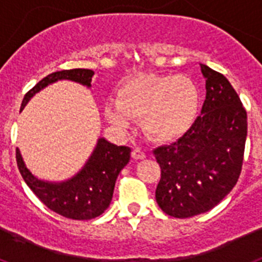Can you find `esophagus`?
Instances as JSON below:
<instances>
[{
    "label": "esophagus",
    "mask_w": 262,
    "mask_h": 262,
    "mask_svg": "<svg viewBox=\"0 0 262 262\" xmlns=\"http://www.w3.org/2000/svg\"><path fill=\"white\" fill-rule=\"evenodd\" d=\"M131 156H133L135 160L145 159V154L140 149V148H134L133 152H131Z\"/></svg>",
    "instance_id": "1"
}]
</instances>
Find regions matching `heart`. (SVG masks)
<instances>
[{
	"label": "heart",
	"mask_w": 262,
	"mask_h": 262,
	"mask_svg": "<svg viewBox=\"0 0 262 262\" xmlns=\"http://www.w3.org/2000/svg\"><path fill=\"white\" fill-rule=\"evenodd\" d=\"M115 105L105 108L113 126L127 128L128 119H140L143 133L151 140L172 142L193 126L200 93L186 76L144 73L120 86Z\"/></svg>",
	"instance_id": "obj_1"
}]
</instances>
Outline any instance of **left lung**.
I'll return each mask as SVG.
<instances>
[{
	"instance_id": "obj_1",
	"label": "left lung",
	"mask_w": 262,
	"mask_h": 262,
	"mask_svg": "<svg viewBox=\"0 0 262 262\" xmlns=\"http://www.w3.org/2000/svg\"><path fill=\"white\" fill-rule=\"evenodd\" d=\"M206 99L201 115L177 142L154 151L161 168L156 202L165 214L209 211L232 190L244 159L247 111L230 81L201 64Z\"/></svg>"
}]
</instances>
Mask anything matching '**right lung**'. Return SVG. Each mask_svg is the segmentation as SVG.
<instances>
[{
	"label": "right lung",
	"mask_w": 262,
	"mask_h": 262,
	"mask_svg": "<svg viewBox=\"0 0 262 262\" xmlns=\"http://www.w3.org/2000/svg\"><path fill=\"white\" fill-rule=\"evenodd\" d=\"M93 75L94 72L92 69L81 68L53 72L27 92L20 110H23L34 94L56 81H75L90 88ZM129 147H118L107 142L105 138H99L84 168L77 174L62 182L43 181L35 177L27 169L18 148L15 157L18 169L27 186L48 209L69 219L89 221L99 216L108 207L118 174L129 161Z\"/></svg>",
	"instance_id": "1"
}]
</instances>
